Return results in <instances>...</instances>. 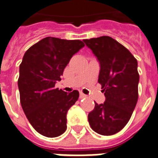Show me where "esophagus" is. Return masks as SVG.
Instances as JSON below:
<instances>
[{
    "mask_svg": "<svg viewBox=\"0 0 158 158\" xmlns=\"http://www.w3.org/2000/svg\"><path fill=\"white\" fill-rule=\"evenodd\" d=\"M79 97H80V99H83V98H85L86 95H85V94H83V93H80V95H79Z\"/></svg>",
    "mask_w": 158,
    "mask_h": 158,
    "instance_id": "34e87169",
    "label": "esophagus"
}]
</instances>
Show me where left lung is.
<instances>
[{
    "instance_id": "8db88e82",
    "label": "left lung",
    "mask_w": 158,
    "mask_h": 158,
    "mask_svg": "<svg viewBox=\"0 0 158 158\" xmlns=\"http://www.w3.org/2000/svg\"><path fill=\"white\" fill-rule=\"evenodd\" d=\"M99 62L98 82L106 97L88 114L91 129L102 135L119 132L138 101V62L128 49L109 36L84 40Z\"/></svg>"
}]
</instances>
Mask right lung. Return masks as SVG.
Listing matches in <instances>:
<instances>
[{"instance_id": "add662e5", "label": "right lung", "mask_w": 158, "mask_h": 158, "mask_svg": "<svg viewBox=\"0 0 158 158\" xmlns=\"http://www.w3.org/2000/svg\"><path fill=\"white\" fill-rule=\"evenodd\" d=\"M85 46L81 40L46 37L24 53L18 81L20 102L33 128L40 135L57 137L67 129V113L79 99L78 90L55 88L70 59Z\"/></svg>"}]
</instances>
